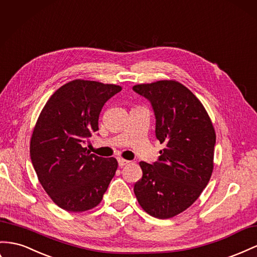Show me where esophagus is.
Wrapping results in <instances>:
<instances>
[{
    "mask_svg": "<svg viewBox=\"0 0 257 257\" xmlns=\"http://www.w3.org/2000/svg\"><path fill=\"white\" fill-rule=\"evenodd\" d=\"M117 162H119V165L121 166V168H122V166H124V165H126V164L130 163L128 160H125V159H121V158L117 159Z\"/></svg>",
    "mask_w": 257,
    "mask_h": 257,
    "instance_id": "esophagus-1",
    "label": "esophagus"
}]
</instances>
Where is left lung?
Here are the masks:
<instances>
[{"label":"left lung","instance_id":"left-lung-1","mask_svg":"<svg viewBox=\"0 0 257 257\" xmlns=\"http://www.w3.org/2000/svg\"><path fill=\"white\" fill-rule=\"evenodd\" d=\"M156 114V136L164 149L154 164L140 162L143 176L134 185L138 203L157 218L188 209L209 184L216 134L204 106L175 80L137 84Z\"/></svg>","mask_w":257,"mask_h":257}]
</instances>
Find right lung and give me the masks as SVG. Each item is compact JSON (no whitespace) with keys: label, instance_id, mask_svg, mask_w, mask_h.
Masks as SVG:
<instances>
[{"label":"right lung","instance_id":"right-lung-1","mask_svg":"<svg viewBox=\"0 0 257 257\" xmlns=\"http://www.w3.org/2000/svg\"><path fill=\"white\" fill-rule=\"evenodd\" d=\"M121 89L96 81H70L50 97L38 117L31 161L40 184L62 210L94 209L115 174L116 159L91 154L84 145L98 131L105 102Z\"/></svg>","mask_w":257,"mask_h":257}]
</instances>
